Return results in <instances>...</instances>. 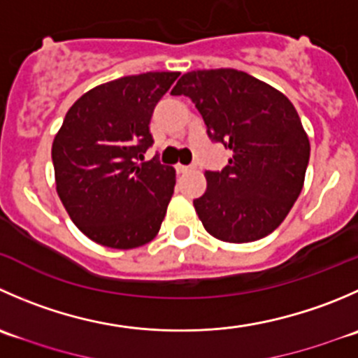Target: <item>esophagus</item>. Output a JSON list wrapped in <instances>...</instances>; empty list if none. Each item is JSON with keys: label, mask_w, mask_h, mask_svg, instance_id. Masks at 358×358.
Segmentation results:
<instances>
[{"label": "esophagus", "mask_w": 358, "mask_h": 358, "mask_svg": "<svg viewBox=\"0 0 358 358\" xmlns=\"http://www.w3.org/2000/svg\"><path fill=\"white\" fill-rule=\"evenodd\" d=\"M194 169H196V166H182V164L176 166V171L178 173H189V171H194Z\"/></svg>", "instance_id": "34e87169"}]
</instances>
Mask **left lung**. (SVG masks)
Segmentation results:
<instances>
[{
    "label": "left lung",
    "instance_id": "obj_1",
    "mask_svg": "<svg viewBox=\"0 0 358 358\" xmlns=\"http://www.w3.org/2000/svg\"><path fill=\"white\" fill-rule=\"evenodd\" d=\"M173 96L196 105L213 143L229 150L227 166L206 169V190L194 199L204 229L227 243L271 234L303 190L310 140L292 103L238 69H199L176 82Z\"/></svg>",
    "mask_w": 358,
    "mask_h": 358
}]
</instances>
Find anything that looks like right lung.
<instances>
[{
    "mask_svg": "<svg viewBox=\"0 0 358 358\" xmlns=\"http://www.w3.org/2000/svg\"><path fill=\"white\" fill-rule=\"evenodd\" d=\"M180 73L122 76L85 92L52 143L55 187L73 224L92 241L129 250L152 241L175 190V169L143 155L152 113Z\"/></svg>",
    "mask_w": 358,
    "mask_h": 358,
    "instance_id": "1",
    "label": "right lung"
}]
</instances>
